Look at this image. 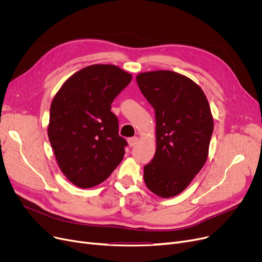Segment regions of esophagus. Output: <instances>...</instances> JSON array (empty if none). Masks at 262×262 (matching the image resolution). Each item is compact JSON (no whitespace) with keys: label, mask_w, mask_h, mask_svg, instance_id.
<instances>
[{"label":"esophagus","mask_w":262,"mask_h":262,"mask_svg":"<svg viewBox=\"0 0 262 262\" xmlns=\"http://www.w3.org/2000/svg\"><path fill=\"white\" fill-rule=\"evenodd\" d=\"M138 137H132V138H128L127 139V142H128V145L129 146H135L137 144V142H138Z\"/></svg>","instance_id":"esophagus-1"}]
</instances>
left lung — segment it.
<instances>
[{
	"label": "left lung",
	"mask_w": 262,
	"mask_h": 262,
	"mask_svg": "<svg viewBox=\"0 0 262 262\" xmlns=\"http://www.w3.org/2000/svg\"><path fill=\"white\" fill-rule=\"evenodd\" d=\"M137 82L155 110L156 152L144 166L146 187L161 198L181 193L204 167L213 119L203 90L173 71L140 73Z\"/></svg>",
	"instance_id": "obj_1"
}]
</instances>
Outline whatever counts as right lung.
<instances>
[{
    "instance_id": "obj_1",
    "label": "right lung",
    "mask_w": 262,
    "mask_h": 262,
    "mask_svg": "<svg viewBox=\"0 0 262 262\" xmlns=\"http://www.w3.org/2000/svg\"><path fill=\"white\" fill-rule=\"evenodd\" d=\"M132 80L113 64L73 74L54 96L49 139L61 172L80 188L103 183L122 161L127 141L119 135L112 103Z\"/></svg>"
}]
</instances>
